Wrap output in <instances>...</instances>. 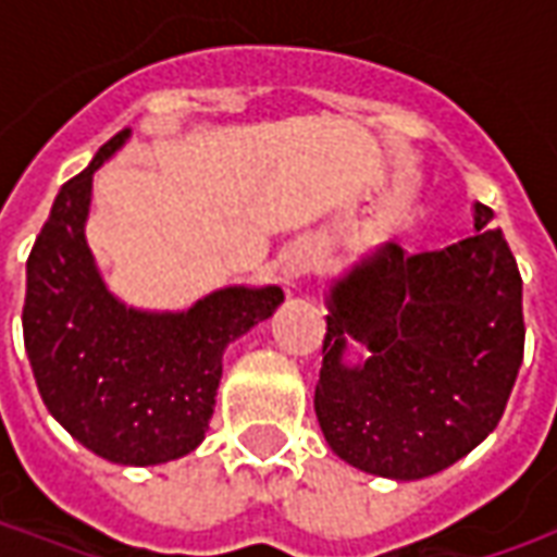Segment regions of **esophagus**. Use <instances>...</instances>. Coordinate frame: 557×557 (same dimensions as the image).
Returning <instances> with one entry per match:
<instances>
[{
	"label": "esophagus",
	"instance_id": "obj_1",
	"mask_svg": "<svg viewBox=\"0 0 557 557\" xmlns=\"http://www.w3.org/2000/svg\"><path fill=\"white\" fill-rule=\"evenodd\" d=\"M307 268H310V262H307V256H304V253H292L289 262H286V271H283V274H286V280H289V283H295V280L301 277L304 271H307Z\"/></svg>",
	"mask_w": 557,
	"mask_h": 557
}]
</instances>
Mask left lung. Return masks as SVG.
<instances>
[{
    "label": "left lung",
    "instance_id": "1",
    "mask_svg": "<svg viewBox=\"0 0 557 557\" xmlns=\"http://www.w3.org/2000/svg\"><path fill=\"white\" fill-rule=\"evenodd\" d=\"M490 218L474 202L471 238L414 256L391 242L334 283L313 403L349 466L430 478L498 426L525 319L519 268ZM349 342L368 349L367 362L342 361Z\"/></svg>",
    "mask_w": 557,
    "mask_h": 557
}]
</instances>
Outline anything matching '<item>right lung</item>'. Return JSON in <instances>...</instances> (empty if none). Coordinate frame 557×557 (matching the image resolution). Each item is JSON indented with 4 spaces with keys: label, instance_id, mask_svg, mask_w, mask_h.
Segmentation results:
<instances>
[{
    "label": "right lung",
    "instance_id": "1",
    "mask_svg": "<svg viewBox=\"0 0 557 557\" xmlns=\"http://www.w3.org/2000/svg\"><path fill=\"white\" fill-rule=\"evenodd\" d=\"M127 131L62 184L26 262L23 343L35 385L83 447L119 466L190 454L214 414L223 349L277 310L283 289H220L187 313H139L103 286L83 223L91 175Z\"/></svg>",
    "mask_w": 557,
    "mask_h": 557
}]
</instances>
